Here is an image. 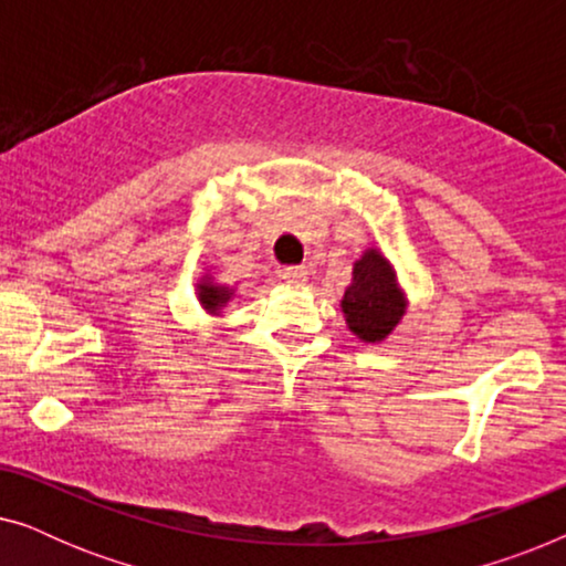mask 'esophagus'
<instances>
[{
  "instance_id": "esophagus-1",
  "label": "esophagus",
  "mask_w": 566,
  "mask_h": 566,
  "mask_svg": "<svg viewBox=\"0 0 566 566\" xmlns=\"http://www.w3.org/2000/svg\"><path fill=\"white\" fill-rule=\"evenodd\" d=\"M281 277L291 285H301V283L308 281V270L304 265H289V268H283Z\"/></svg>"
}]
</instances>
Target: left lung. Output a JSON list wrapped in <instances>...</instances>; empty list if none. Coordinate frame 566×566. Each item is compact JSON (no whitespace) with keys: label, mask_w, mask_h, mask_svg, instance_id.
Listing matches in <instances>:
<instances>
[{"label":"left lung","mask_w":566,"mask_h":566,"mask_svg":"<svg viewBox=\"0 0 566 566\" xmlns=\"http://www.w3.org/2000/svg\"><path fill=\"white\" fill-rule=\"evenodd\" d=\"M339 306L347 327L363 343H381L405 316L407 298L397 283V273L374 247L355 260L353 283L345 289Z\"/></svg>","instance_id":"obj_1"}]
</instances>
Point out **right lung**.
<instances>
[{"label": "right lung", "mask_w": 566, "mask_h": 566, "mask_svg": "<svg viewBox=\"0 0 566 566\" xmlns=\"http://www.w3.org/2000/svg\"><path fill=\"white\" fill-rule=\"evenodd\" d=\"M231 296H234V289L213 283L208 275H203V281L198 283V301L208 314H221V308L229 304Z\"/></svg>", "instance_id": "add662e5"}]
</instances>
